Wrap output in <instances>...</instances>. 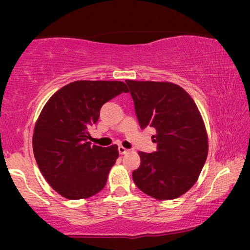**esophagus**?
Listing matches in <instances>:
<instances>
[{
  "label": "esophagus",
  "instance_id": "obj_1",
  "mask_svg": "<svg viewBox=\"0 0 250 250\" xmlns=\"http://www.w3.org/2000/svg\"><path fill=\"white\" fill-rule=\"evenodd\" d=\"M118 151H119V153H121V155H125V153H127L129 150L124 148V146H118Z\"/></svg>",
  "mask_w": 250,
  "mask_h": 250
}]
</instances>
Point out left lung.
Listing matches in <instances>:
<instances>
[{"mask_svg":"<svg viewBox=\"0 0 250 250\" xmlns=\"http://www.w3.org/2000/svg\"><path fill=\"white\" fill-rule=\"evenodd\" d=\"M141 128L156 129L157 150L139 152L133 181L142 192L172 200L197 182L206 162L208 138L203 117L189 93L169 82L125 81Z\"/></svg>","mask_w":250,"mask_h":250,"instance_id":"8db88e82","label":"left lung"}]
</instances>
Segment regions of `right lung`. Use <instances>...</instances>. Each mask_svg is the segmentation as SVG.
<instances>
[{"label":"right lung","mask_w":250,"mask_h":250,"mask_svg":"<svg viewBox=\"0 0 250 250\" xmlns=\"http://www.w3.org/2000/svg\"><path fill=\"white\" fill-rule=\"evenodd\" d=\"M123 92L118 81H76L58 90L41 111L33 150L47 183L67 199L90 198L104 189L118 158V146H91L88 127L105 102Z\"/></svg>","instance_id":"1"}]
</instances>
